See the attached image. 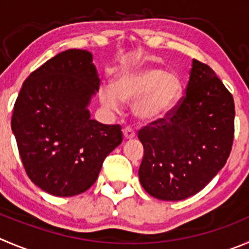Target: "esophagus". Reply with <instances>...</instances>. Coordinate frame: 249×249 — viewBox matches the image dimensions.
Masks as SVG:
<instances>
[{"instance_id":"1","label":"esophagus","mask_w":249,"mask_h":249,"mask_svg":"<svg viewBox=\"0 0 249 249\" xmlns=\"http://www.w3.org/2000/svg\"><path fill=\"white\" fill-rule=\"evenodd\" d=\"M123 136H124L126 139L134 138V137H136V132H134V129L132 128V127H124V128H123Z\"/></svg>"}]
</instances>
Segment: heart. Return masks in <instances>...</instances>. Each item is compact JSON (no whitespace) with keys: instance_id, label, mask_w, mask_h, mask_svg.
Instances as JSON below:
<instances>
[{"instance_id":"obj_1","label":"heart","mask_w":249,"mask_h":249,"mask_svg":"<svg viewBox=\"0 0 249 249\" xmlns=\"http://www.w3.org/2000/svg\"><path fill=\"white\" fill-rule=\"evenodd\" d=\"M182 96L178 77L158 67L128 71L118 75L112 85L100 89L105 107L118 110L122 101H134V113L144 122L164 118L174 110Z\"/></svg>"}]
</instances>
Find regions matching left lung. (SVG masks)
<instances>
[{
  "label": "left lung",
  "mask_w": 249,
  "mask_h": 249,
  "mask_svg": "<svg viewBox=\"0 0 249 249\" xmlns=\"http://www.w3.org/2000/svg\"><path fill=\"white\" fill-rule=\"evenodd\" d=\"M235 137V103L214 71L193 60L176 107L138 132L144 146L139 181L154 198L183 200L225 166Z\"/></svg>",
  "instance_id": "8db88e82"
}]
</instances>
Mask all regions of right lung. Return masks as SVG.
Listing matches in <instances>:
<instances>
[{"label":"right lung","mask_w":249,"mask_h":249,"mask_svg":"<svg viewBox=\"0 0 249 249\" xmlns=\"http://www.w3.org/2000/svg\"><path fill=\"white\" fill-rule=\"evenodd\" d=\"M100 88L93 55L66 50L24 80L12 131L23 166L37 187L72 197L95 183L106 156L122 142L120 124L91 120L87 106Z\"/></svg>","instance_id":"obj_1"}]
</instances>
